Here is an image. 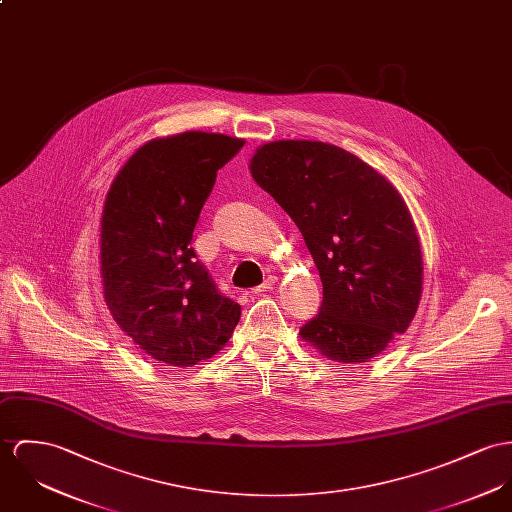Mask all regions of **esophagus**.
Listing matches in <instances>:
<instances>
[{
    "label": "esophagus",
    "mask_w": 512,
    "mask_h": 512,
    "mask_svg": "<svg viewBox=\"0 0 512 512\" xmlns=\"http://www.w3.org/2000/svg\"><path fill=\"white\" fill-rule=\"evenodd\" d=\"M275 282H276L275 276H269V278H267V280H265V282H263V284H259V286H255V288H253V292H255V294H261V292H267V290H271V288H273V286H275Z\"/></svg>",
    "instance_id": "obj_1"
}]
</instances>
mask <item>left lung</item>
Returning a JSON list of instances; mask_svg holds the SVG:
<instances>
[{
  "label": "left lung",
  "mask_w": 512,
  "mask_h": 512,
  "mask_svg": "<svg viewBox=\"0 0 512 512\" xmlns=\"http://www.w3.org/2000/svg\"><path fill=\"white\" fill-rule=\"evenodd\" d=\"M251 175L294 220L314 257L323 302L300 335L335 362H368L407 331L423 255L394 185L351 152L312 140L261 146Z\"/></svg>",
  "instance_id": "1"
}]
</instances>
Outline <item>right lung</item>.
I'll use <instances>...</instances> for the list:
<instances>
[{
  "mask_svg": "<svg viewBox=\"0 0 512 512\" xmlns=\"http://www.w3.org/2000/svg\"><path fill=\"white\" fill-rule=\"evenodd\" d=\"M243 140L183 132L150 140L118 171L101 218L105 302L118 327L169 366L222 351L241 308L191 247L202 204Z\"/></svg>",
  "mask_w": 512,
  "mask_h": 512,
  "instance_id": "add662e5",
  "label": "right lung"
}]
</instances>
